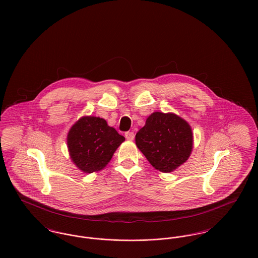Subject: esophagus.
Segmentation results:
<instances>
[{"instance_id": "1", "label": "esophagus", "mask_w": 258, "mask_h": 258, "mask_svg": "<svg viewBox=\"0 0 258 258\" xmlns=\"http://www.w3.org/2000/svg\"><path fill=\"white\" fill-rule=\"evenodd\" d=\"M125 138H126L127 140H130V141L134 140V138H135L134 132H126V133H125Z\"/></svg>"}]
</instances>
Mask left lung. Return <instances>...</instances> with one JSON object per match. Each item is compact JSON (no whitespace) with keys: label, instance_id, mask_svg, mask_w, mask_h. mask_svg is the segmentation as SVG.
Wrapping results in <instances>:
<instances>
[{"label":"left lung","instance_id":"obj_1","mask_svg":"<svg viewBox=\"0 0 258 258\" xmlns=\"http://www.w3.org/2000/svg\"><path fill=\"white\" fill-rule=\"evenodd\" d=\"M136 145L157 170L169 173L184 164L192 149L189 125L173 113L154 112L136 134Z\"/></svg>","mask_w":258,"mask_h":258}]
</instances>
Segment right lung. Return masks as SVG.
Here are the masks:
<instances>
[{
    "label": "right lung",
    "mask_w": 258,
    "mask_h": 258,
    "mask_svg": "<svg viewBox=\"0 0 258 258\" xmlns=\"http://www.w3.org/2000/svg\"><path fill=\"white\" fill-rule=\"evenodd\" d=\"M125 138L99 117H82L68 135L72 160L84 173L101 170Z\"/></svg>",
    "instance_id": "obj_1"
}]
</instances>
